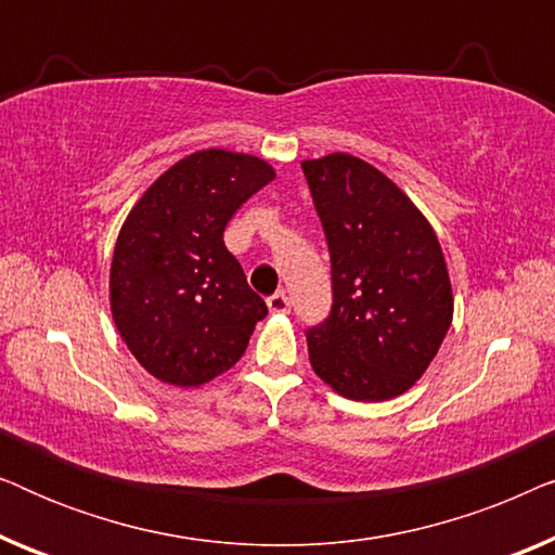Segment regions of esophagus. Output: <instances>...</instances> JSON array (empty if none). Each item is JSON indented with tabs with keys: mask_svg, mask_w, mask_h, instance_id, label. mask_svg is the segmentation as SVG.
I'll list each match as a JSON object with an SVG mask.
<instances>
[{
	"mask_svg": "<svg viewBox=\"0 0 555 555\" xmlns=\"http://www.w3.org/2000/svg\"><path fill=\"white\" fill-rule=\"evenodd\" d=\"M270 313H291V300H287L285 293H275L268 298Z\"/></svg>",
	"mask_w": 555,
	"mask_h": 555,
	"instance_id": "obj_1",
	"label": "esophagus"
}]
</instances>
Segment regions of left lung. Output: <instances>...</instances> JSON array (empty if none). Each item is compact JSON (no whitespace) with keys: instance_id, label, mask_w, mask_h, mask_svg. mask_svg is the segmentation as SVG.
I'll list each match as a JSON object with an SVG mask.
<instances>
[{"instance_id":"8db88e82","label":"left lung","mask_w":555,"mask_h":555,"mask_svg":"<svg viewBox=\"0 0 555 555\" xmlns=\"http://www.w3.org/2000/svg\"><path fill=\"white\" fill-rule=\"evenodd\" d=\"M331 253L333 306L306 331L310 366L353 401L404 393L452 323L437 234L412 199L348 154L302 162Z\"/></svg>"}]
</instances>
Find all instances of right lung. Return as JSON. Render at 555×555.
Masks as SVG:
<instances>
[{"label":"right lung","instance_id":"obj_1","mask_svg":"<svg viewBox=\"0 0 555 555\" xmlns=\"http://www.w3.org/2000/svg\"><path fill=\"white\" fill-rule=\"evenodd\" d=\"M275 179L270 164L196 151L162 173L124 222L111 310L135 361L171 386H199L242 359L268 306L224 247V227Z\"/></svg>","mask_w":555,"mask_h":555}]
</instances>
